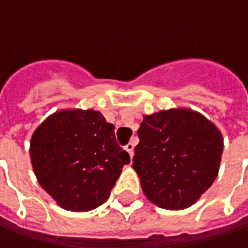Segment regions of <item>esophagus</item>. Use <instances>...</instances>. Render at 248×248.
Instances as JSON below:
<instances>
[{
	"label": "esophagus",
	"instance_id": "esophagus-1",
	"mask_svg": "<svg viewBox=\"0 0 248 248\" xmlns=\"http://www.w3.org/2000/svg\"><path fill=\"white\" fill-rule=\"evenodd\" d=\"M134 148H135V143L134 142H129L125 145V150L129 153V156H132L134 155Z\"/></svg>",
	"mask_w": 248,
	"mask_h": 248
}]
</instances>
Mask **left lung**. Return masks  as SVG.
<instances>
[{"mask_svg": "<svg viewBox=\"0 0 248 248\" xmlns=\"http://www.w3.org/2000/svg\"><path fill=\"white\" fill-rule=\"evenodd\" d=\"M138 137L132 167L152 203L167 210H182L213 185L224 140L202 114L171 109L145 116Z\"/></svg>", "mask_w": 248, "mask_h": 248, "instance_id": "obj_1", "label": "left lung"}]
</instances>
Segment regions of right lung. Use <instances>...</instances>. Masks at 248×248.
I'll list each match as a JSON object with an SVG mask.
<instances>
[{
  "instance_id": "add662e5",
  "label": "right lung",
  "mask_w": 248,
  "mask_h": 248,
  "mask_svg": "<svg viewBox=\"0 0 248 248\" xmlns=\"http://www.w3.org/2000/svg\"><path fill=\"white\" fill-rule=\"evenodd\" d=\"M30 157L44 190L70 211L103 204L129 163L114 125L95 110H63L45 120L33 134Z\"/></svg>"
}]
</instances>
